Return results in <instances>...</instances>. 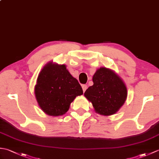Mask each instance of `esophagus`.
<instances>
[{
	"label": "esophagus",
	"mask_w": 159,
	"mask_h": 159,
	"mask_svg": "<svg viewBox=\"0 0 159 159\" xmlns=\"http://www.w3.org/2000/svg\"><path fill=\"white\" fill-rule=\"evenodd\" d=\"M82 89H83V92H85V91H86V89H87V86L86 85H82Z\"/></svg>",
	"instance_id": "esophagus-1"
}]
</instances>
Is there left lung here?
I'll return each mask as SVG.
<instances>
[{"instance_id": "1", "label": "left lung", "mask_w": 159, "mask_h": 159, "mask_svg": "<svg viewBox=\"0 0 159 159\" xmlns=\"http://www.w3.org/2000/svg\"><path fill=\"white\" fill-rule=\"evenodd\" d=\"M93 85L84 93L97 113L108 116L116 113L127 98V88L115 71L101 67L93 74Z\"/></svg>"}]
</instances>
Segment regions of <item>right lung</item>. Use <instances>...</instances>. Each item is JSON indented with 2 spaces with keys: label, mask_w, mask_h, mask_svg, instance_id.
Listing matches in <instances>:
<instances>
[{
  "label": "right lung",
  "mask_w": 159,
  "mask_h": 159,
  "mask_svg": "<svg viewBox=\"0 0 159 159\" xmlns=\"http://www.w3.org/2000/svg\"><path fill=\"white\" fill-rule=\"evenodd\" d=\"M34 93L41 109L54 117L65 114L75 98L83 93L81 86L66 66L52 61L46 63L39 72Z\"/></svg>",
  "instance_id": "1"
}]
</instances>
